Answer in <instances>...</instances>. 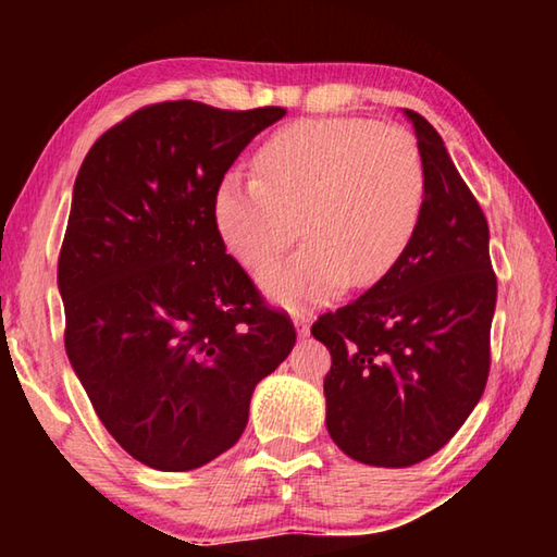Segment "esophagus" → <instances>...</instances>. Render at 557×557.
Instances as JSON below:
<instances>
[{"label":"esophagus","instance_id":"34e87169","mask_svg":"<svg viewBox=\"0 0 557 557\" xmlns=\"http://www.w3.org/2000/svg\"><path fill=\"white\" fill-rule=\"evenodd\" d=\"M292 322H295L297 334L301 338L309 336V322H312V314H309L307 309H295V312H292Z\"/></svg>","mask_w":557,"mask_h":557}]
</instances>
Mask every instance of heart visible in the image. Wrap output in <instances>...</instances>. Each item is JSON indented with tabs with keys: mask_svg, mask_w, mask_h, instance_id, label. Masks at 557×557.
Instances as JSON below:
<instances>
[{
	"mask_svg": "<svg viewBox=\"0 0 557 557\" xmlns=\"http://www.w3.org/2000/svg\"><path fill=\"white\" fill-rule=\"evenodd\" d=\"M258 172L228 174L213 215L231 256L260 272L282 307L312 305L342 287H369L400 258L425 201V166L408 129L363 120H312L260 149ZM300 228H296V221Z\"/></svg>",
	"mask_w": 557,
	"mask_h": 557,
	"instance_id": "1",
	"label": "heart"
}]
</instances>
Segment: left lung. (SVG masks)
I'll return each mask as SVG.
<instances>
[{"instance_id": "1", "label": "left lung", "mask_w": 557, "mask_h": 557, "mask_svg": "<svg viewBox=\"0 0 557 557\" xmlns=\"http://www.w3.org/2000/svg\"><path fill=\"white\" fill-rule=\"evenodd\" d=\"M412 122L425 201L412 238L361 297L326 312L312 334L332 351L326 430L371 467H412L465 425L488 379L496 275L488 225L430 122Z\"/></svg>"}]
</instances>
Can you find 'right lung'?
<instances>
[{"label":"right lung","instance_id":"add662e5","mask_svg":"<svg viewBox=\"0 0 557 557\" xmlns=\"http://www.w3.org/2000/svg\"><path fill=\"white\" fill-rule=\"evenodd\" d=\"M282 117L157 102L108 129L75 176L59 258L65 354L102 425L152 469L231 449L256 385L295 346L213 215L225 172Z\"/></svg>","mask_w":557,"mask_h":557}]
</instances>
